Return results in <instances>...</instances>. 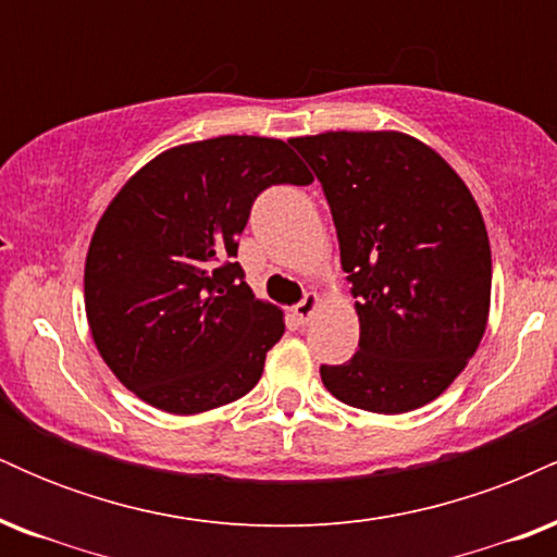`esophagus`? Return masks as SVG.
<instances>
[{"instance_id": "1", "label": "esophagus", "mask_w": 557, "mask_h": 557, "mask_svg": "<svg viewBox=\"0 0 557 557\" xmlns=\"http://www.w3.org/2000/svg\"><path fill=\"white\" fill-rule=\"evenodd\" d=\"M319 306H322V298H319L317 293H306V298L300 300L298 306H293V317H296L298 324H306L311 317L317 314Z\"/></svg>"}]
</instances>
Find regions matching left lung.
<instances>
[{
  "instance_id": "obj_1",
  "label": "left lung",
  "mask_w": 557,
  "mask_h": 557,
  "mask_svg": "<svg viewBox=\"0 0 557 557\" xmlns=\"http://www.w3.org/2000/svg\"><path fill=\"white\" fill-rule=\"evenodd\" d=\"M290 144L322 183L359 314V350L322 367L337 400L406 413L453 385L490 319L492 253L474 196L424 140L327 131Z\"/></svg>"
}]
</instances>
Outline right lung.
<instances>
[{"label":"right lung","mask_w":557,"mask_h":557,"mask_svg":"<svg viewBox=\"0 0 557 557\" xmlns=\"http://www.w3.org/2000/svg\"><path fill=\"white\" fill-rule=\"evenodd\" d=\"M311 181L285 140L220 136L172 146L117 190L88 243L83 300L133 395L194 417L257 385L285 314L243 280L238 235L261 190Z\"/></svg>","instance_id":"right-lung-1"}]
</instances>
